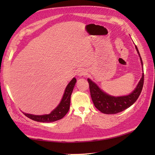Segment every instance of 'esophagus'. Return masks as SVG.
<instances>
[{
    "mask_svg": "<svg viewBox=\"0 0 155 155\" xmlns=\"http://www.w3.org/2000/svg\"><path fill=\"white\" fill-rule=\"evenodd\" d=\"M87 74V71L84 70V69H82V70H80L78 72V75L80 76V77H82V76H86Z\"/></svg>",
    "mask_w": 155,
    "mask_h": 155,
    "instance_id": "34e87169",
    "label": "esophagus"
}]
</instances>
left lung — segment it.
<instances>
[{
  "instance_id": "1",
  "label": "left lung",
  "mask_w": 155,
  "mask_h": 155,
  "mask_svg": "<svg viewBox=\"0 0 155 155\" xmlns=\"http://www.w3.org/2000/svg\"><path fill=\"white\" fill-rule=\"evenodd\" d=\"M135 48L140 56L137 46H135ZM140 59L143 65V61L140 56ZM88 82L89 83L91 98L94 107L104 114H117L130 107L138 99L143 87L144 73L135 90L129 95L123 97H114L110 96L102 91L97 85L89 78H88Z\"/></svg>"
}]
</instances>
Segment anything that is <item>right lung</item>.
<instances>
[{"instance_id": "add662e5", "label": "right lung", "mask_w": 155, "mask_h": 155, "mask_svg": "<svg viewBox=\"0 0 155 155\" xmlns=\"http://www.w3.org/2000/svg\"><path fill=\"white\" fill-rule=\"evenodd\" d=\"M76 82H77V79L75 78H72V80L68 83L66 88L63 97H62L60 104L49 114L33 115L24 113L25 115L32 120L37 122H42V123H51V122L61 119L68 113L69 108H70L71 96Z\"/></svg>"}]
</instances>
